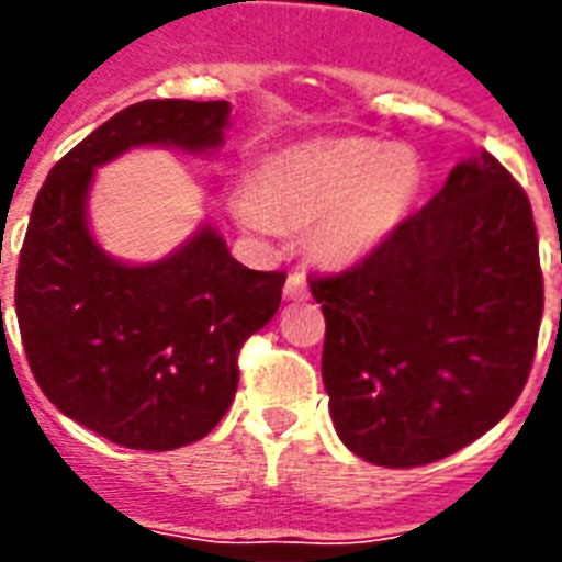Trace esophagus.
<instances>
[{
	"label": "esophagus",
	"mask_w": 562,
	"mask_h": 562,
	"mask_svg": "<svg viewBox=\"0 0 562 562\" xmlns=\"http://www.w3.org/2000/svg\"><path fill=\"white\" fill-rule=\"evenodd\" d=\"M285 297H289V300L308 297V282L300 271L289 273V282H285Z\"/></svg>",
	"instance_id": "1"
}]
</instances>
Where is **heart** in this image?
I'll return each instance as SVG.
<instances>
[{"label": "heart", "instance_id": "b5f03b06", "mask_svg": "<svg viewBox=\"0 0 562 562\" xmlns=\"http://www.w3.org/2000/svg\"><path fill=\"white\" fill-rule=\"evenodd\" d=\"M254 192L233 201L247 229L312 227L317 262L350 268L391 238L419 192V160L408 148L373 139H317L273 154L259 166Z\"/></svg>", "mask_w": 562, "mask_h": 562}]
</instances>
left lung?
<instances>
[{
    "instance_id": "1",
    "label": "left lung",
    "mask_w": 562,
    "mask_h": 562,
    "mask_svg": "<svg viewBox=\"0 0 562 562\" xmlns=\"http://www.w3.org/2000/svg\"><path fill=\"white\" fill-rule=\"evenodd\" d=\"M324 384L344 446L375 467H423L496 426L519 400L542 321L531 201L487 151L373 256L312 277Z\"/></svg>"
}]
</instances>
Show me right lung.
I'll return each instance as SVG.
<instances>
[{
  "label": "right lung",
  "mask_w": 562,
  "mask_h": 562,
  "mask_svg": "<svg viewBox=\"0 0 562 562\" xmlns=\"http://www.w3.org/2000/svg\"><path fill=\"white\" fill-rule=\"evenodd\" d=\"M227 122V101L131 104L48 171L31 210L13 291L31 373L57 411L127 449L169 452L218 426L285 271L245 268L210 224L160 262H119L87 224L92 175L139 145L215 151Z\"/></svg>",
  "instance_id": "1"
}]
</instances>
